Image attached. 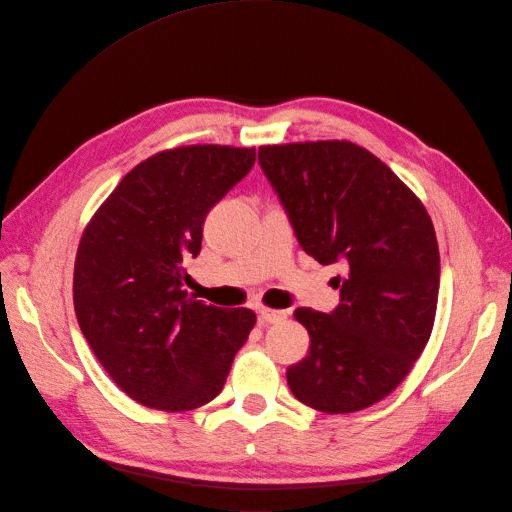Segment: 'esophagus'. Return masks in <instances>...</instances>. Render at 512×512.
<instances>
[{
  "mask_svg": "<svg viewBox=\"0 0 512 512\" xmlns=\"http://www.w3.org/2000/svg\"><path fill=\"white\" fill-rule=\"evenodd\" d=\"M258 314H260V320L265 324L282 322L288 316V312H284V309H273V307H260Z\"/></svg>",
  "mask_w": 512,
  "mask_h": 512,
  "instance_id": "1",
  "label": "esophagus"
}]
</instances>
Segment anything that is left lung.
Listing matches in <instances>:
<instances>
[{
  "label": "left lung",
  "mask_w": 512,
  "mask_h": 512,
  "mask_svg": "<svg viewBox=\"0 0 512 512\" xmlns=\"http://www.w3.org/2000/svg\"><path fill=\"white\" fill-rule=\"evenodd\" d=\"M258 162L303 250L344 269L335 312H294L309 352L286 371L290 391L324 414L374 406L406 380L436 320L440 252L429 213L350 141L262 145Z\"/></svg>",
  "instance_id": "1"
}]
</instances>
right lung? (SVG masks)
I'll list each match as a JSON object with an SVG mask.
<instances>
[{"label":"right lung","mask_w":512,"mask_h":512,"mask_svg":"<svg viewBox=\"0 0 512 512\" xmlns=\"http://www.w3.org/2000/svg\"><path fill=\"white\" fill-rule=\"evenodd\" d=\"M256 162L254 147L153 153L91 215L74 260V312L91 352L138 404L188 412L224 389L256 314L188 297L209 209Z\"/></svg>","instance_id":"obj_1"}]
</instances>
